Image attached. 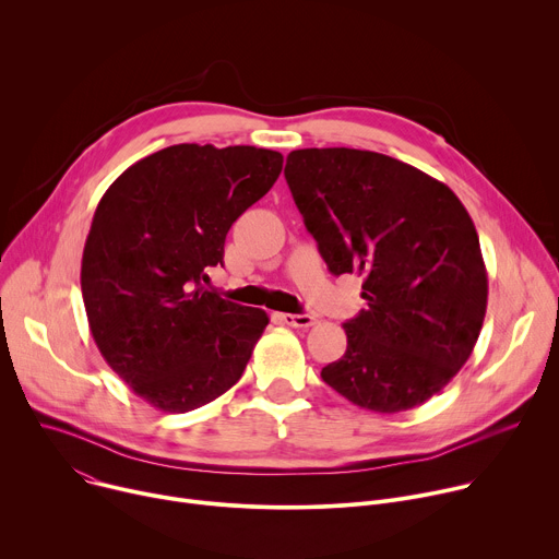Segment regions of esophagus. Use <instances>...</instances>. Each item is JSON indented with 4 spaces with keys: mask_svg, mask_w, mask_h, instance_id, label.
I'll list each match as a JSON object with an SVG mask.
<instances>
[{
    "mask_svg": "<svg viewBox=\"0 0 559 559\" xmlns=\"http://www.w3.org/2000/svg\"><path fill=\"white\" fill-rule=\"evenodd\" d=\"M278 318H281L285 325L300 328V330H307V328H311L316 323V318L309 316V313H281Z\"/></svg>",
    "mask_w": 559,
    "mask_h": 559,
    "instance_id": "obj_1",
    "label": "esophagus"
}]
</instances>
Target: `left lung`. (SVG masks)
Returning a JSON list of instances; mask_svg holds the SVG:
<instances>
[{
  "label": "left lung",
  "instance_id": "8db88e82",
  "mask_svg": "<svg viewBox=\"0 0 559 559\" xmlns=\"http://www.w3.org/2000/svg\"><path fill=\"white\" fill-rule=\"evenodd\" d=\"M285 179L334 276H362L367 309L347 321V352L323 380L378 414L436 395L466 362L487 311L480 238L460 199L386 154L305 147Z\"/></svg>",
  "mask_w": 559,
  "mask_h": 559
}]
</instances>
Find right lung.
<instances>
[{"instance_id": "1", "label": "right lung", "mask_w": 559, "mask_h": 559, "mask_svg": "<svg viewBox=\"0 0 559 559\" xmlns=\"http://www.w3.org/2000/svg\"><path fill=\"white\" fill-rule=\"evenodd\" d=\"M283 154L179 143L130 166L102 197L82 259L93 338L152 407L186 414L243 376L270 318L205 289L231 223L270 192Z\"/></svg>"}]
</instances>
